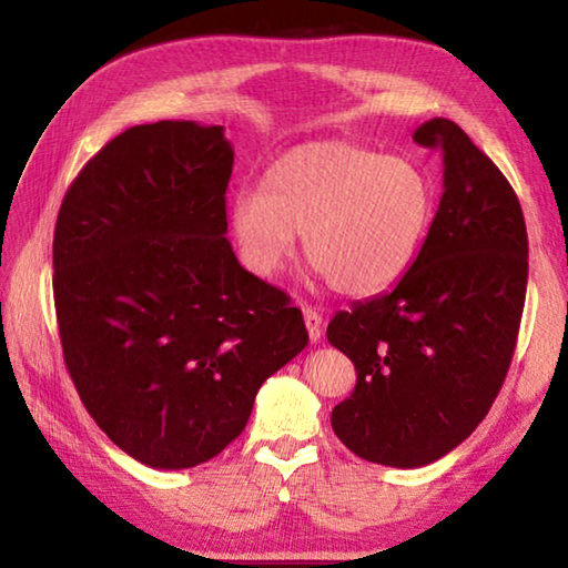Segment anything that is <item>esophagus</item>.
<instances>
[{"mask_svg":"<svg viewBox=\"0 0 568 568\" xmlns=\"http://www.w3.org/2000/svg\"><path fill=\"white\" fill-rule=\"evenodd\" d=\"M303 321H305V328L307 335H311V341H321L323 335V315L318 311H313V307H303Z\"/></svg>","mask_w":568,"mask_h":568,"instance_id":"1","label":"esophagus"}]
</instances>
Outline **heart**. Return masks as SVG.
Masks as SVG:
<instances>
[{
	"label": "heart",
	"instance_id": "heart-1",
	"mask_svg": "<svg viewBox=\"0 0 568 568\" xmlns=\"http://www.w3.org/2000/svg\"><path fill=\"white\" fill-rule=\"evenodd\" d=\"M436 207V182L418 162L318 140L283 152L261 190L237 192L230 230L255 275L281 273L297 233L335 291L376 295L418 261Z\"/></svg>",
	"mask_w": 568,
	"mask_h": 568
}]
</instances>
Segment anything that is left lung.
<instances>
[{
    "label": "left lung",
    "mask_w": 568,
    "mask_h": 568,
    "mask_svg": "<svg viewBox=\"0 0 568 568\" xmlns=\"http://www.w3.org/2000/svg\"><path fill=\"white\" fill-rule=\"evenodd\" d=\"M444 155V195L418 261L388 293L353 303L328 341L358 373L333 408L355 456L418 468L474 434L504 386L521 325L528 237L514 187L456 122L413 134Z\"/></svg>",
    "instance_id": "left-lung-1"
}]
</instances>
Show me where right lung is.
<instances>
[{
	"label": "right lung",
	"mask_w": 568,
	"mask_h": 568,
	"mask_svg": "<svg viewBox=\"0 0 568 568\" xmlns=\"http://www.w3.org/2000/svg\"><path fill=\"white\" fill-rule=\"evenodd\" d=\"M230 175L220 124H138L82 168L57 215L67 371L112 444L150 468L215 458L307 345L303 313L225 237Z\"/></svg>",
	"instance_id": "obj_1"
}]
</instances>
